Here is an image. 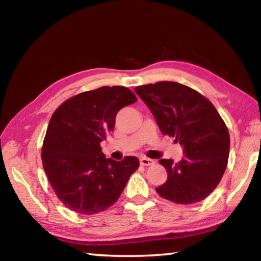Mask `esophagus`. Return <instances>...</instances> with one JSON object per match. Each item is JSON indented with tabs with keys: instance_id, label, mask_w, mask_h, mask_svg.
Masks as SVG:
<instances>
[{
	"instance_id": "1",
	"label": "esophagus",
	"mask_w": 261,
	"mask_h": 261,
	"mask_svg": "<svg viewBox=\"0 0 261 261\" xmlns=\"http://www.w3.org/2000/svg\"><path fill=\"white\" fill-rule=\"evenodd\" d=\"M140 165L141 166H153L154 161L152 160V159H148V158H141Z\"/></svg>"
}]
</instances>
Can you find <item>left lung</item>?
<instances>
[{
    "mask_svg": "<svg viewBox=\"0 0 261 261\" xmlns=\"http://www.w3.org/2000/svg\"><path fill=\"white\" fill-rule=\"evenodd\" d=\"M165 136L183 146L179 162L161 159L167 182L156 188L176 204L204 200L218 187L227 168L230 137L213 103L193 88L175 82H158L135 88Z\"/></svg>",
    "mask_w": 261,
    "mask_h": 261,
    "instance_id": "left-lung-1",
    "label": "left lung"
}]
</instances>
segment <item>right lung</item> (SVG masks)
Here are the masks:
<instances>
[{
    "label": "right lung",
    "instance_id": "right-lung-1",
    "mask_svg": "<svg viewBox=\"0 0 261 261\" xmlns=\"http://www.w3.org/2000/svg\"><path fill=\"white\" fill-rule=\"evenodd\" d=\"M137 101L124 86H102L65 100L48 124L42 166L53 190L65 207L93 215L113 206L130 176L136 156L106 159L100 143L114 130L118 110Z\"/></svg>",
    "mask_w": 261,
    "mask_h": 261
}]
</instances>
